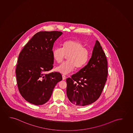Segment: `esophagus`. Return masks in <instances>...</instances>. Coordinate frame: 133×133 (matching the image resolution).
<instances>
[{"mask_svg": "<svg viewBox=\"0 0 133 133\" xmlns=\"http://www.w3.org/2000/svg\"><path fill=\"white\" fill-rule=\"evenodd\" d=\"M62 78H63V80H65L66 79V76L64 75H62Z\"/></svg>", "mask_w": 133, "mask_h": 133, "instance_id": "esophagus-1", "label": "esophagus"}]
</instances>
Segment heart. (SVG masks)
I'll list each match as a JSON object with an SVG mask.
<instances>
[{
  "label": "heart",
  "mask_w": 133,
  "mask_h": 133,
  "mask_svg": "<svg viewBox=\"0 0 133 133\" xmlns=\"http://www.w3.org/2000/svg\"><path fill=\"white\" fill-rule=\"evenodd\" d=\"M53 58L60 63L66 56L67 61L64 62L56 68V70L62 74L71 73L76 67L81 68L85 65L89 59V51L78 41H69L64 42L63 48L56 47L52 52Z\"/></svg>",
  "instance_id": "heart-1"
}]
</instances>
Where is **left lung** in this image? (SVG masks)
<instances>
[{
  "label": "left lung",
  "mask_w": 133,
  "mask_h": 133,
  "mask_svg": "<svg viewBox=\"0 0 133 133\" xmlns=\"http://www.w3.org/2000/svg\"><path fill=\"white\" fill-rule=\"evenodd\" d=\"M108 75L107 61L100 44L96 41L88 63L71 78L66 79L67 95L79 106L91 104L102 93Z\"/></svg>",
  "instance_id": "1"
}]
</instances>
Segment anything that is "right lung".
Wrapping results in <instances>:
<instances>
[{
	"label": "right lung",
	"mask_w": 133,
	"mask_h": 133,
	"mask_svg": "<svg viewBox=\"0 0 133 133\" xmlns=\"http://www.w3.org/2000/svg\"><path fill=\"white\" fill-rule=\"evenodd\" d=\"M63 33L41 31L35 34L19 55L16 74L21 95L32 104H44L49 100L57 82L62 80L58 72L49 74L53 68L54 43Z\"/></svg>",
	"instance_id": "add662e5"
}]
</instances>
